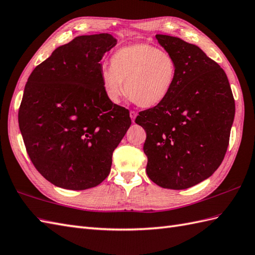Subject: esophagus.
<instances>
[{"label":"esophagus","mask_w":255,"mask_h":255,"mask_svg":"<svg viewBox=\"0 0 255 255\" xmlns=\"http://www.w3.org/2000/svg\"><path fill=\"white\" fill-rule=\"evenodd\" d=\"M129 115H130V118H131V121L132 122H134V120H135V117H137V113H135L134 111H130V113H129Z\"/></svg>","instance_id":"obj_1"}]
</instances>
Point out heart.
Returning <instances> with one entry per match:
<instances>
[{
    "instance_id": "heart-1",
    "label": "heart",
    "mask_w": 255,
    "mask_h": 255,
    "mask_svg": "<svg viewBox=\"0 0 255 255\" xmlns=\"http://www.w3.org/2000/svg\"><path fill=\"white\" fill-rule=\"evenodd\" d=\"M177 74V62L170 53L140 42L118 49L112 55L110 67L101 72V84L111 102L120 103L126 92L134 104L151 109L170 96Z\"/></svg>"
}]
</instances>
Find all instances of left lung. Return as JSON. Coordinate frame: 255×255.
<instances>
[{
  "label": "left lung",
  "mask_w": 255,
  "mask_h": 255,
  "mask_svg": "<svg viewBox=\"0 0 255 255\" xmlns=\"http://www.w3.org/2000/svg\"><path fill=\"white\" fill-rule=\"evenodd\" d=\"M175 57L177 80L170 96L135 118L145 130L146 174L157 186L182 190L208 179L226 154L235 100L226 74L199 46L155 35Z\"/></svg>",
  "instance_id": "1"
}]
</instances>
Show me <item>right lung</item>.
<instances>
[{"instance_id":"add662e5","label":"right lung","mask_w":255,"mask_h":255,"mask_svg":"<svg viewBox=\"0 0 255 255\" xmlns=\"http://www.w3.org/2000/svg\"><path fill=\"white\" fill-rule=\"evenodd\" d=\"M116 43L110 33L79 35L29 76L19 129L34 167L56 187L85 190L100 185L131 125L129 111L111 102L101 84L100 62Z\"/></svg>"}]
</instances>
